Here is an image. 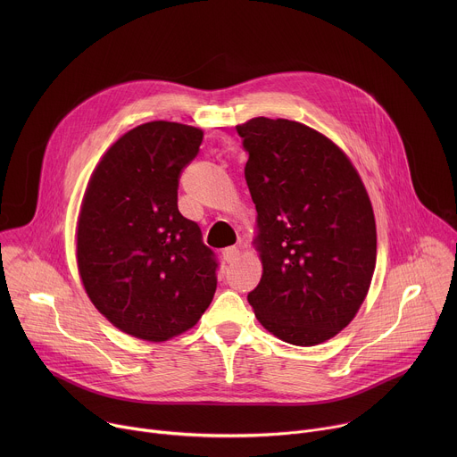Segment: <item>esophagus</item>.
<instances>
[{"mask_svg":"<svg viewBox=\"0 0 457 457\" xmlns=\"http://www.w3.org/2000/svg\"><path fill=\"white\" fill-rule=\"evenodd\" d=\"M222 256H224V260H226L228 264H235L237 260H238V256H240V251H238V247H226L222 251Z\"/></svg>","mask_w":457,"mask_h":457,"instance_id":"1","label":"esophagus"}]
</instances>
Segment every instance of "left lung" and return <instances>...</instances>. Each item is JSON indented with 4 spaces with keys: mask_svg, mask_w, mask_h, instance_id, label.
I'll list each match as a JSON object with an SVG mask.
<instances>
[{
    "mask_svg": "<svg viewBox=\"0 0 457 457\" xmlns=\"http://www.w3.org/2000/svg\"><path fill=\"white\" fill-rule=\"evenodd\" d=\"M249 154L256 208L253 245L262 278L247 295L277 338L312 347L360 311L376 268V220L347 154L298 120L254 117L237 126Z\"/></svg>",
    "mask_w": 457,
    "mask_h": 457,
    "instance_id": "1",
    "label": "left lung"
}]
</instances>
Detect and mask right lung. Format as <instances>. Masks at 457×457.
Segmentation results:
<instances>
[{
  "label": "right lung",
  "instance_id": "1",
  "mask_svg": "<svg viewBox=\"0 0 457 457\" xmlns=\"http://www.w3.org/2000/svg\"><path fill=\"white\" fill-rule=\"evenodd\" d=\"M201 128L152 120L120 136L90 175L76 228V260L96 309L119 331L154 344L201 320L217 289L213 251L180 215V171Z\"/></svg>",
  "mask_w": 457,
  "mask_h": 457
}]
</instances>
